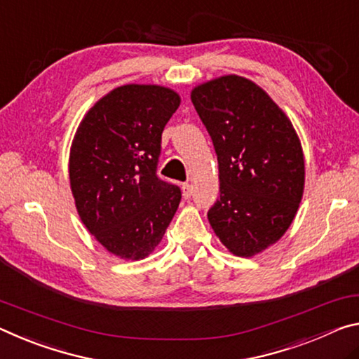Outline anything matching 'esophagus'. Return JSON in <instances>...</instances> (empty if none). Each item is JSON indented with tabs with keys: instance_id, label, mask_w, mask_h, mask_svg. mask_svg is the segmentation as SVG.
I'll return each mask as SVG.
<instances>
[{
	"instance_id": "obj_1",
	"label": "esophagus",
	"mask_w": 359,
	"mask_h": 359,
	"mask_svg": "<svg viewBox=\"0 0 359 359\" xmlns=\"http://www.w3.org/2000/svg\"><path fill=\"white\" fill-rule=\"evenodd\" d=\"M183 196H184V198H189L192 196V186L189 183L183 184Z\"/></svg>"
}]
</instances>
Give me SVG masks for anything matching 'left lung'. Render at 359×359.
Wrapping results in <instances>:
<instances>
[{
	"instance_id": "1",
	"label": "left lung",
	"mask_w": 359,
	"mask_h": 359,
	"mask_svg": "<svg viewBox=\"0 0 359 359\" xmlns=\"http://www.w3.org/2000/svg\"><path fill=\"white\" fill-rule=\"evenodd\" d=\"M213 141L219 198L208 221L235 256H255L281 238L304 194L302 146L291 121L255 82L221 76L191 93Z\"/></svg>"
}]
</instances>
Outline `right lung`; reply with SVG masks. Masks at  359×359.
<instances>
[{
  "label": "right lung",
  "instance_id": "obj_1",
  "mask_svg": "<svg viewBox=\"0 0 359 359\" xmlns=\"http://www.w3.org/2000/svg\"><path fill=\"white\" fill-rule=\"evenodd\" d=\"M162 86L127 84L89 109L69 151V184L79 218L122 259H144L165 233L181 191L157 176L162 132L180 107Z\"/></svg>",
  "mask_w": 359,
  "mask_h": 359
}]
</instances>
